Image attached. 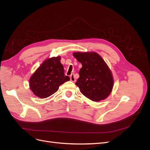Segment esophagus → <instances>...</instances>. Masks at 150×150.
I'll return each mask as SVG.
<instances>
[{
	"label": "esophagus",
	"instance_id": "esophagus-1",
	"mask_svg": "<svg viewBox=\"0 0 150 150\" xmlns=\"http://www.w3.org/2000/svg\"><path fill=\"white\" fill-rule=\"evenodd\" d=\"M70 79H71V81H72V82H75L76 79H75V78H74V74H72L70 76Z\"/></svg>",
	"mask_w": 150,
	"mask_h": 150
}]
</instances>
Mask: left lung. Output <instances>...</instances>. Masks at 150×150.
Returning <instances> with one entry per match:
<instances>
[{"mask_svg":"<svg viewBox=\"0 0 150 150\" xmlns=\"http://www.w3.org/2000/svg\"><path fill=\"white\" fill-rule=\"evenodd\" d=\"M73 56L82 64L76 85L81 93L93 101L106 99L111 93L113 78L110 68L96 52H74Z\"/></svg>","mask_w":150,"mask_h":150,"instance_id":"left-lung-1","label":"left lung"}]
</instances>
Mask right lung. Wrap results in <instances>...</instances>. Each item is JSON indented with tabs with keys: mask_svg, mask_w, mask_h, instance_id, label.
<instances>
[{
	"mask_svg": "<svg viewBox=\"0 0 150 150\" xmlns=\"http://www.w3.org/2000/svg\"><path fill=\"white\" fill-rule=\"evenodd\" d=\"M61 57H53L45 60L32 75L29 86L33 93L40 98H46L55 93L59 86L70 80L64 75Z\"/></svg>",
	"mask_w": 150,
	"mask_h": 150,
	"instance_id": "1",
	"label": "right lung"
}]
</instances>
